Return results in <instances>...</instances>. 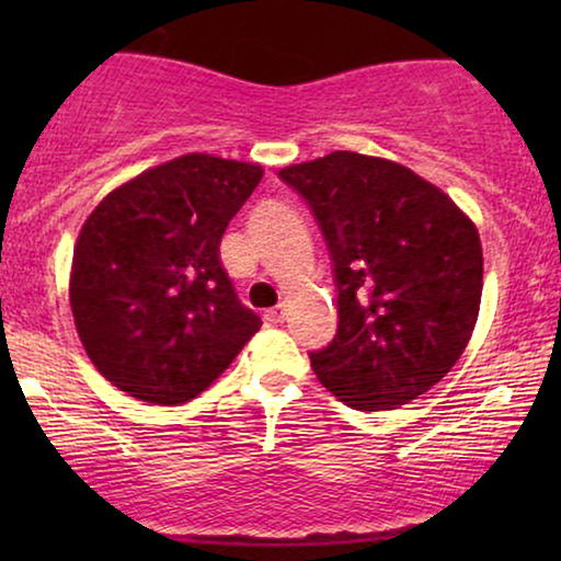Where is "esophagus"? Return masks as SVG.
I'll use <instances>...</instances> for the list:
<instances>
[{
    "label": "esophagus",
    "mask_w": 561,
    "mask_h": 561,
    "mask_svg": "<svg viewBox=\"0 0 561 561\" xmlns=\"http://www.w3.org/2000/svg\"><path fill=\"white\" fill-rule=\"evenodd\" d=\"M283 317H286V313H283V306H275V309H267L265 311V319L271 321V324H283Z\"/></svg>",
    "instance_id": "esophagus-1"
}]
</instances>
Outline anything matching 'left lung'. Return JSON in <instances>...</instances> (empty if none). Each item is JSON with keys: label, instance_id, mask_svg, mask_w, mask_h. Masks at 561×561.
<instances>
[{"label": "left lung", "instance_id": "8db88e82", "mask_svg": "<svg viewBox=\"0 0 561 561\" xmlns=\"http://www.w3.org/2000/svg\"><path fill=\"white\" fill-rule=\"evenodd\" d=\"M278 175L309 204L332 257L340 324L309 355L321 386L357 411L426 393L478 321V229L442 188L393 160L336 150Z\"/></svg>", "mask_w": 561, "mask_h": 561}]
</instances>
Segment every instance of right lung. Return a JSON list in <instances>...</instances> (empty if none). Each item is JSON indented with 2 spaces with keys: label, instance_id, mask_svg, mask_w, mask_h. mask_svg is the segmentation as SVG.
<instances>
[{
  "label": "right lung",
  "instance_id": "1",
  "mask_svg": "<svg viewBox=\"0 0 561 561\" xmlns=\"http://www.w3.org/2000/svg\"><path fill=\"white\" fill-rule=\"evenodd\" d=\"M263 168L191 152L114 188L73 250L71 309L83 350L137 401L179 405L232 365L260 317L219 260L229 219Z\"/></svg>",
  "mask_w": 561,
  "mask_h": 561
}]
</instances>
